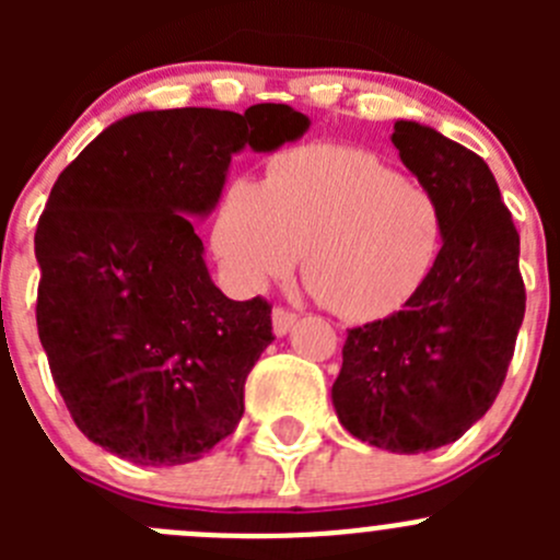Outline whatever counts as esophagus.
<instances>
[{
	"instance_id": "34e87169",
	"label": "esophagus",
	"mask_w": 560,
	"mask_h": 560,
	"mask_svg": "<svg viewBox=\"0 0 560 560\" xmlns=\"http://www.w3.org/2000/svg\"><path fill=\"white\" fill-rule=\"evenodd\" d=\"M295 322H298V314L287 312V308H273V332L279 338L287 336V332L295 327Z\"/></svg>"
}]
</instances>
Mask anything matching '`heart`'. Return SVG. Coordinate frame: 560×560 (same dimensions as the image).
Masks as SVG:
<instances>
[{
	"instance_id": "heart-1",
	"label": "heart",
	"mask_w": 560,
	"mask_h": 560,
	"mask_svg": "<svg viewBox=\"0 0 560 560\" xmlns=\"http://www.w3.org/2000/svg\"><path fill=\"white\" fill-rule=\"evenodd\" d=\"M211 244L244 295L284 279L303 254V279L322 306L374 322L422 290L442 254L444 217L425 186L371 151L303 145L276 156L259 186H230Z\"/></svg>"
}]
</instances>
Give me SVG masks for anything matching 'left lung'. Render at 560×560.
<instances>
[{"instance_id": "left-lung-1", "label": "left lung", "mask_w": 560, "mask_h": 560, "mask_svg": "<svg viewBox=\"0 0 560 560\" xmlns=\"http://www.w3.org/2000/svg\"><path fill=\"white\" fill-rule=\"evenodd\" d=\"M393 145L444 217L422 290L347 332L332 406L360 442L398 455L453 444L493 406L525 314L521 235L482 156L417 121Z\"/></svg>"}]
</instances>
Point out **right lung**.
<instances>
[{"instance_id":"add662e5","label":"right lung","mask_w":560,"mask_h":560,"mask_svg":"<svg viewBox=\"0 0 560 560\" xmlns=\"http://www.w3.org/2000/svg\"><path fill=\"white\" fill-rule=\"evenodd\" d=\"M308 127L276 103L132 113L56 178L35 233L37 332L72 420L107 453L178 466L235 431L270 306L213 284L189 219L219 206L238 151Z\"/></svg>"}]
</instances>
